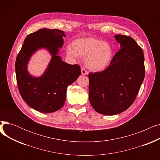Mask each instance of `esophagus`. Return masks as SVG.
<instances>
[{"label": "esophagus", "mask_w": 160, "mask_h": 160, "mask_svg": "<svg viewBox=\"0 0 160 160\" xmlns=\"http://www.w3.org/2000/svg\"><path fill=\"white\" fill-rule=\"evenodd\" d=\"M81 72H82V74H83V75H86V74H88V71L86 70L85 68H82Z\"/></svg>", "instance_id": "1"}]
</instances>
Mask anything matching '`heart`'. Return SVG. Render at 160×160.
I'll list each match as a JSON object with an SVG mask.
<instances>
[{"mask_svg":"<svg viewBox=\"0 0 160 160\" xmlns=\"http://www.w3.org/2000/svg\"><path fill=\"white\" fill-rule=\"evenodd\" d=\"M67 55L72 59L85 58V65L92 71L104 70L111 63L113 56L112 46L108 42L94 38L75 40L73 47H66Z\"/></svg>","mask_w":160,"mask_h":160,"instance_id":"1","label":"heart"}]
</instances>
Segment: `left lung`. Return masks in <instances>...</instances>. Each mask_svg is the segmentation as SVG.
<instances>
[{
	"instance_id": "obj_1",
	"label": "left lung",
	"mask_w": 160,
	"mask_h": 160,
	"mask_svg": "<svg viewBox=\"0 0 160 160\" xmlns=\"http://www.w3.org/2000/svg\"><path fill=\"white\" fill-rule=\"evenodd\" d=\"M121 49L100 72L89 74V99L99 113L113 115L132 104L145 78L144 54L132 38L115 35Z\"/></svg>"
}]
</instances>
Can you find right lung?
<instances>
[{
  "label": "right lung",
  "instance_id": "obj_1",
  "mask_svg": "<svg viewBox=\"0 0 160 160\" xmlns=\"http://www.w3.org/2000/svg\"><path fill=\"white\" fill-rule=\"evenodd\" d=\"M65 33L58 29L43 28L30 33L25 38L15 61L18 86L24 101L42 113L54 112L64 105L67 89L81 74L80 67L70 65L58 55L63 45ZM41 48L53 56L48 69L40 78L31 76L27 65L31 55Z\"/></svg>",
  "mask_w": 160,
  "mask_h": 160
}]
</instances>
